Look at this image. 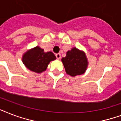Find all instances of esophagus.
<instances>
[{
	"mask_svg": "<svg viewBox=\"0 0 121 121\" xmlns=\"http://www.w3.org/2000/svg\"><path fill=\"white\" fill-rule=\"evenodd\" d=\"M56 58L58 59V60H60L61 58L60 53H57V54H56Z\"/></svg>",
	"mask_w": 121,
	"mask_h": 121,
	"instance_id": "1",
	"label": "esophagus"
}]
</instances>
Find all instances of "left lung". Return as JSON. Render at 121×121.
Wrapping results in <instances>:
<instances>
[{"label": "left lung", "mask_w": 121, "mask_h": 121, "mask_svg": "<svg viewBox=\"0 0 121 121\" xmlns=\"http://www.w3.org/2000/svg\"><path fill=\"white\" fill-rule=\"evenodd\" d=\"M66 73L72 77L84 73L88 66L85 53L77 48L66 52V56L61 59Z\"/></svg>", "instance_id": "left-lung-1"}]
</instances>
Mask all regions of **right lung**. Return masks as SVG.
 Segmentation results:
<instances>
[{"mask_svg": "<svg viewBox=\"0 0 121 121\" xmlns=\"http://www.w3.org/2000/svg\"><path fill=\"white\" fill-rule=\"evenodd\" d=\"M56 60L52 52L45 53L43 49L36 47L26 51L22 56V62L27 68L32 72L40 73L46 70L50 61Z\"/></svg>", "mask_w": 121, "mask_h": 121, "instance_id": "right-lung-1", "label": "right lung"}]
</instances>
